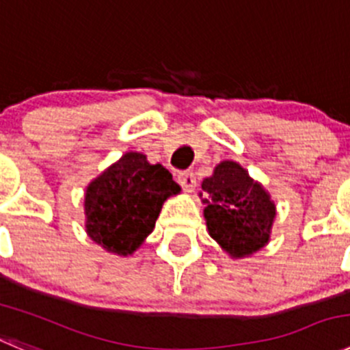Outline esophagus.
I'll use <instances>...</instances> for the list:
<instances>
[{
    "mask_svg": "<svg viewBox=\"0 0 350 350\" xmlns=\"http://www.w3.org/2000/svg\"><path fill=\"white\" fill-rule=\"evenodd\" d=\"M177 182L187 192H192L196 187V175L192 172H180L177 175Z\"/></svg>",
    "mask_w": 350,
    "mask_h": 350,
    "instance_id": "34e87169",
    "label": "esophagus"
}]
</instances>
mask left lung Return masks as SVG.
<instances>
[{"label":"left lung","mask_w":350,"mask_h":350,"mask_svg":"<svg viewBox=\"0 0 350 350\" xmlns=\"http://www.w3.org/2000/svg\"><path fill=\"white\" fill-rule=\"evenodd\" d=\"M208 232L232 258H245L269 241L277 209L259 182L235 161L216 165L201 184Z\"/></svg>","instance_id":"1"}]
</instances>
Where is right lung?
I'll return each mask as SVG.
<instances>
[{
    "label": "right lung",
    "instance_id": "right-lung-1",
    "mask_svg": "<svg viewBox=\"0 0 350 350\" xmlns=\"http://www.w3.org/2000/svg\"><path fill=\"white\" fill-rule=\"evenodd\" d=\"M178 192L165 166L125 152L88 185L85 232L108 252L132 254L154 228L163 202Z\"/></svg>",
    "mask_w": 350,
    "mask_h": 350
}]
</instances>
